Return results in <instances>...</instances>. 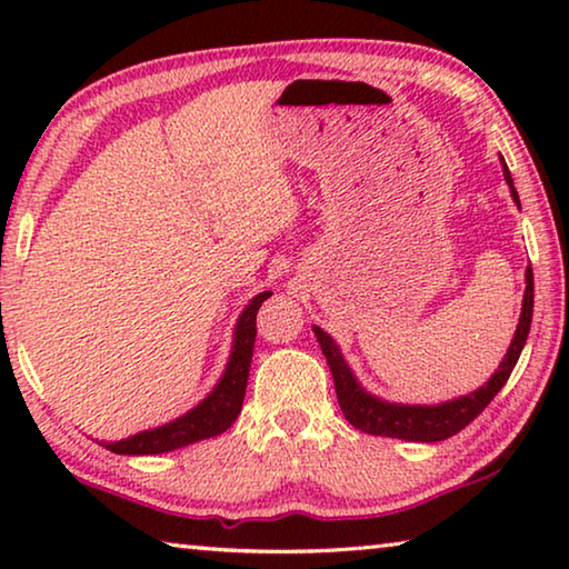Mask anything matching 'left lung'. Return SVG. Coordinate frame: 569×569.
I'll return each instance as SVG.
<instances>
[{"label":"left lung","instance_id":"8db88e82","mask_svg":"<svg viewBox=\"0 0 569 569\" xmlns=\"http://www.w3.org/2000/svg\"><path fill=\"white\" fill-rule=\"evenodd\" d=\"M502 170L509 190H512L515 203L519 206V196L515 190V180L509 176V168L502 158ZM525 301H522V313H519V323L515 331V339L509 343V351L495 371V377L489 379L485 387L467 393V397L451 399L435 403V407H409V403H389L383 399H377L373 393L366 391L349 369V363L343 361L339 346L331 339L329 333L319 326H313L316 339L321 343V351L329 361L333 387H336V399H339V407L343 417L356 429L366 431V435L373 437H391V439H407V441H441L459 435L467 423L475 421L489 401L497 397V391L505 387L509 373H512L519 353L525 349L529 323H532V308H535V278L532 268L525 271Z\"/></svg>","mask_w":569,"mask_h":569}]
</instances>
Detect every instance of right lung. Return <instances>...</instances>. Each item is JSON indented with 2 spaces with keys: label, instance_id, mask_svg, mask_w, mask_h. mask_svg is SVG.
Wrapping results in <instances>:
<instances>
[{
  "label": "right lung",
  "instance_id": "right-lung-1",
  "mask_svg": "<svg viewBox=\"0 0 569 569\" xmlns=\"http://www.w3.org/2000/svg\"><path fill=\"white\" fill-rule=\"evenodd\" d=\"M268 296L273 293H258L246 306V311L240 313L233 333V349H230L223 377H220L216 389L196 409L182 413L176 421L162 423L158 429L140 431V435H132L120 441H100V445L114 451V455H162V451H172L223 435L230 423L238 419L240 409H243L250 359H253L256 343V313Z\"/></svg>",
  "mask_w": 569,
  "mask_h": 569
}]
</instances>
